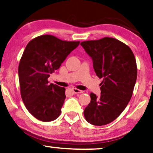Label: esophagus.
<instances>
[{
  "label": "esophagus",
  "instance_id": "34e87169",
  "mask_svg": "<svg viewBox=\"0 0 153 153\" xmlns=\"http://www.w3.org/2000/svg\"><path fill=\"white\" fill-rule=\"evenodd\" d=\"M72 90L73 91V93L75 94H80V93H82V90H80V89H76V88H73Z\"/></svg>",
  "mask_w": 153,
  "mask_h": 153
}]
</instances>
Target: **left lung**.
I'll list each match as a JSON object with an SVG mask.
<instances>
[{"mask_svg":"<svg viewBox=\"0 0 153 153\" xmlns=\"http://www.w3.org/2000/svg\"><path fill=\"white\" fill-rule=\"evenodd\" d=\"M80 45L92 59L96 74L103 79L100 97L90 94L85 117L93 125H107L123 113L131 99L137 78L135 57L129 47L113 38Z\"/></svg>","mask_w":153,"mask_h":153,"instance_id":"obj_1","label":"left lung"}]
</instances>
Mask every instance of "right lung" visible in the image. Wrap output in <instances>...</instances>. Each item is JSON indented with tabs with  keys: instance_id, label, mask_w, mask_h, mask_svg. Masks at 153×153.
<instances>
[{
	"instance_id": "right-lung-1",
	"label": "right lung",
	"mask_w": 153,
	"mask_h": 153,
	"mask_svg": "<svg viewBox=\"0 0 153 153\" xmlns=\"http://www.w3.org/2000/svg\"><path fill=\"white\" fill-rule=\"evenodd\" d=\"M79 44L44 35L26 45L18 68L20 90L26 108L36 119L50 122L59 116L66 89L49 84L48 79Z\"/></svg>"
}]
</instances>
